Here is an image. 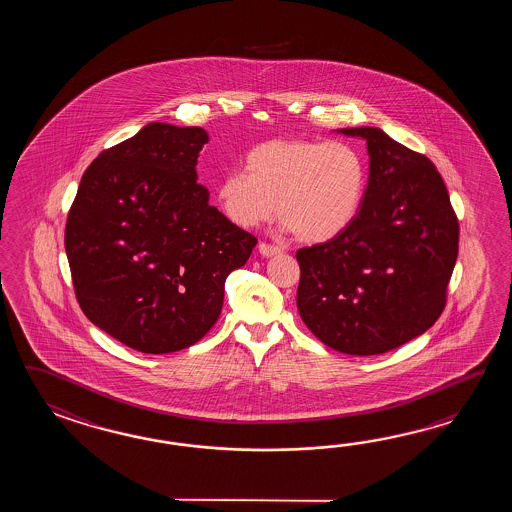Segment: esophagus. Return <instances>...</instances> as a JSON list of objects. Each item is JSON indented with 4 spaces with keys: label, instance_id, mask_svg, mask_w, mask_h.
I'll list each match as a JSON object with an SVG mask.
<instances>
[{
    "label": "esophagus",
    "instance_id": "esophagus-1",
    "mask_svg": "<svg viewBox=\"0 0 512 512\" xmlns=\"http://www.w3.org/2000/svg\"><path fill=\"white\" fill-rule=\"evenodd\" d=\"M258 251H260L261 256H265V258H272V256H278V254H282L283 252L280 247L269 245V243H260V245H258Z\"/></svg>",
    "mask_w": 512,
    "mask_h": 512
}]
</instances>
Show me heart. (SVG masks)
Returning <instances> with one entry per match:
<instances>
[{"mask_svg":"<svg viewBox=\"0 0 512 512\" xmlns=\"http://www.w3.org/2000/svg\"><path fill=\"white\" fill-rule=\"evenodd\" d=\"M216 185L225 218L254 229L274 210L296 240L326 243L353 225L368 188V161L357 146L324 139H274L245 155Z\"/></svg>","mask_w":512,"mask_h":512,"instance_id":"b5f03b06","label":"heart"}]
</instances>
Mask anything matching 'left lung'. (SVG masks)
<instances>
[{
  "label": "left lung",
  "mask_w": 512,
  "mask_h": 512,
  "mask_svg": "<svg viewBox=\"0 0 512 512\" xmlns=\"http://www.w3.org/2000/svg\"><path fill=\"white\" fill-rule=\"evenodd\" d=\"M366 139L370 181L344 234L296 252L298 313L329 348L379 355L423 335L446 305L459 221L435 164L379 128Z\"/></svg>",
  "instance_id": "left-lung-1"
}]
</instances>
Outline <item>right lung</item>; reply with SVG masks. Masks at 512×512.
Returning <instances> with one entry per match:
<instances>
[{"mask_svg": "<svg viewBox=\"0 0 512 512\" xmlns=\"http://www.w3.org/2000/svg\"><path fill=\"white\" fill-rule=\"evenodd\" d=\"M207 141L196 126H144L98 153L67 214L80 309L142 353H172L205 337L221 313L227 276L258 243L208 205L196 172Z\"/></svg>", "mask_w": 512, "mask_h": 512, "instance_id": "obj_1", "label": "right lung"}]
</instances>
